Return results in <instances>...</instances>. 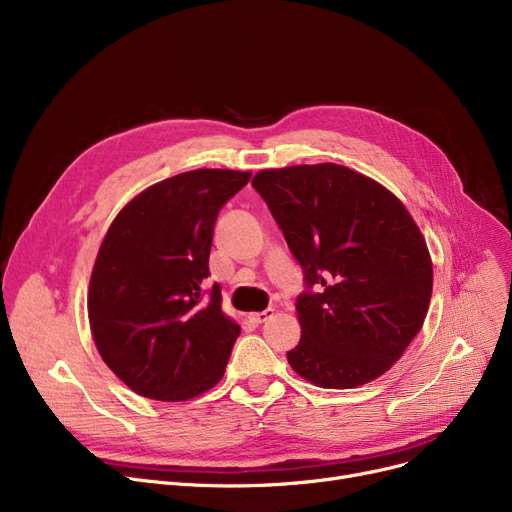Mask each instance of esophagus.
Wrapping results in <instances>:
<instances>
[{"label":"esophagus","instance_id":"34e87169","mask_svg":"<svg viewBox=\"0 0 512 512\" xmlns=\"http://www.w3.org/2000/svg\"><path fill=\"white\" fill-rule=\"evenodd\" d=\"M272 315H274V309H265V311H255L249 317L255 321V324H263V321H267Z\"/></svg>","mask_w":512,"mask_h":512}]
</instances>
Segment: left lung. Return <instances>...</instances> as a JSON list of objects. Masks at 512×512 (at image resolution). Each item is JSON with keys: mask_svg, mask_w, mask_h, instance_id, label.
Instances as JSON below:
<instances>
[{"mask_svg": "<svg viewBox=\"0 0 512 512\" xmlns=\"http://www.w3.org/2000/svg\"><path fill=\"white\" fill-rule=\"evenodd\" d=\"M253 186L315 286L297 301L290 367L330 390L380 378L423 328L432 299V257L413 215L380 182L330 161L261 170Z\"/></svg>", "mask_w": 512, "mask_h": 512, "instance_id": "1", "label": "left lung"}]
</instances>
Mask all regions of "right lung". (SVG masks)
<instances>
[{
  "instance_id": "obj_1",
  "label": "right lung",
  "mask_w": 512,
  "mask_h": 512,
  "mask_svg": "<svg viewBox=\"0 0 512 512\" xmlns=\"http://www.w3.org/2000/svg\"><path fill=\"white\" fill-rule=\"evenodd\" d=\"M251 178L191 170L132 197L107 228L87 309L105 365L137 394L182 402L222 380L240 326L222 311L220 286L201 301L213 224Z\"/></svg>"
}]
</instances>
